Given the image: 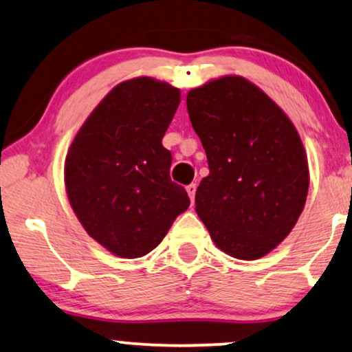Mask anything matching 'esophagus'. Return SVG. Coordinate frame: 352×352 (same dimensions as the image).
Wrapping results in <instances>:
<instances>
[{
    "label": "esophagus",
    "instance_id": "34e87169",
    "mask_svg": "<svg viewBox=\"0 0 352 352\" xmlns=\"http://www.w3.org/2000/svg\"><path fill=\"white\" fill-rule=\"evenodd\" d=\"M186 193H188V197L191 201L195 199V193H197V184H190L188 186H186Z\"/></svg>",
    "mask_w": 352,
    "mask_h": 352
}]
</instances>
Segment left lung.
<instances>
[{"label": "left lung", "instance_id": "8db88e82", "mask_svg": "<svg viewBox=\"0 0 352 352\" xmlns=\"http://www.w3.org/2000/svg\"><path fill=\"white\" fill-rule=\"evenodd\" d=\"M209 175L197 190V214L216 247L258 260L294 229L310 173L294 123L260 87L228 74L186 94Z\"/></svg>", "mask_w": 352, "mask_h": 352}]
</instances>
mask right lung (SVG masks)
Returning a JSON list of instances; mask_svg holds the SVG:
<instances>
[{"mask_svg": "<svg viewBox=\"0 0 352 352\" xmlns=\"http://www.w3.org/2000/svg\"><path fill=\"white\" fill-rule=\"evenodd\" d=\"M180 89L149 76L128 79L102 99L79 128L65 159L69 204L89 237L120 258L154 250L190 206L168 175L162 138Z\"/></svg>", "mask_w": 352, "mask_h": 352, "instance_id": "add662e5", "label": "right lung"}]
</instances>
